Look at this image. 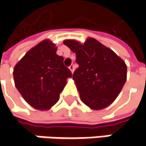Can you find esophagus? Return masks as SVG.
<instances>
[{
    "label": "esophagus",
    "mask_w": 146,
    "mask_h": 146,
    "mask_svg": "<svg viewBox=\"0 0 146 146\" xmlns=\"http://www.w3.org/2000/svg\"><path fill=\"white\" fill-rule=\"evenodd\" d=\"M69 69H70V71L73 73V72H74V70H75V66H74V65H73V64H71V65L69 66Z\"/></svg>",
    "instance_id": "esophagus-1"
}]
</instances>
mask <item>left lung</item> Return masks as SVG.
<instances>
[{
	"instance_id": "obj_1",
	"label": "left lung",
	"mask_w": 146,
	"mask_h": 146,
	"mask_svg": "<svg viewBox=\"0 0 146 146\" xmlns=\"http://www.w3.org/2000/svg\"><path fill=\"white\" fill-rule=\"evenodd\" d=\"M64 44L76 55L79 67L73 73V80L82 102L93 110L108 106L125 83V63L94 38H88L83 45L72 40Z\"/></svg>"
}]
</instances>
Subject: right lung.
I'll return each mask as SVG.
<instances>
[{"label":"right lung","mask_w":146,"mask_h":146,"mask_svg":"<svg viewBox=\"0 0 146 146\" xmlns=\"http://www.w3.org/2000/svg\"><path fill=\"white\" fill-rule=\"evenodd\" d=\"M63 56L50 40H43L30 50L14 68L16 87L26 102L38 110H48L60 98L71 71Z\"/></svg>","instance_id":"add662e5"}]
</instances>
